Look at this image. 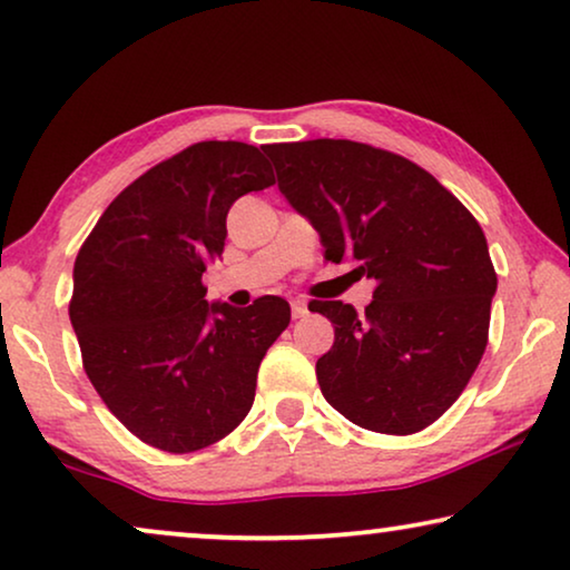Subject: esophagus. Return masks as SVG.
Here are the masks:
<instances>
[{
	"label": "esophagus",
	"instance_id": "34e87169",
	"mask_svg": "<svg viewBox=\"0 0 570 570\" xmlns=\"http://www.w3.org/2000/svg\"><path fill=\"white\" fill-rule=\"evenodd\" d=\"M307 302H304V299H294L292 302V315L294 317H304V315H307Z\"/></svg>",
	"mask_w": 570,
	"mask_h": 570
}]
</instances>
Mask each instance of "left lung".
I'll return each instance as SVG.
<instances>
[{"instance_id": "left-lung-1", "label": "left lung", "mask_w": 570, "mask_h": 570, "mask_svg": "<svg viewBox=\"0 0 570 570\" xmlns=\"http://www.w3.org/2000/svg\"><path fill=\"white\" fill-rule=\"evenodd\" d=\"M278 190L317 229L325 261L374 278L364 315L312 299L335 327L317 358L327 403L407 436L452 407L483 358L495 278L483 229L434 175L348 139L268 144Z\"/></svg>"}]
</instances>
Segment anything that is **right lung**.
I'll return each instance as SVG.
<instances>
[{"instance_id": "obj_1", "label": "right lung", "mask_w": 570, "mask_h": 570, "mask_svg": "<svg viewBox=\"0 0 570 570\" xmlns=\"http://www.w3.org/2000/svg\"><path fill=\"white\" fill-rule=\"evenodd\" d=\"M274 183L253 144H190L124 188L79 247L69 320L82 366L144 444L198 452L250 413L292 309L271 294L208 304L202 276L224 253L229 206Z\"/></svg>"}]
</instances>
